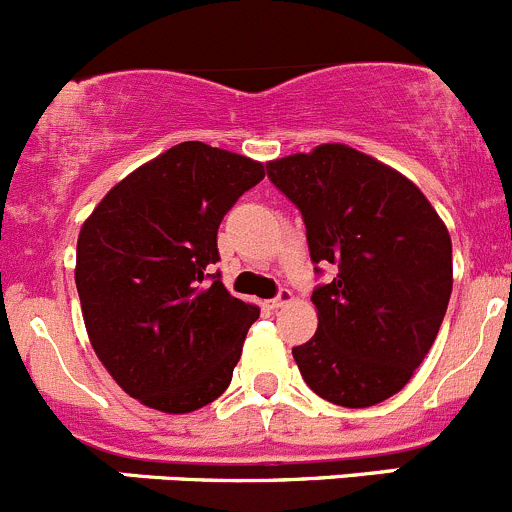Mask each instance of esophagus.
<instances>
[{
	"label": "esophagus",
	"instance_id": "1",
	"mask_svg": "<svg viewBox=\"0 0 512 512\" xmlns=\"http://www.w3.org/2000/svg\"><path fill=\"white\" fill-rule=\"evenodd\" d=\"M287 302H292V292L287 290V287H282V290L277 292V297H272V300H270V307H272V310H277V307L287 305Z\"/></svg>",
	"mask_w": 512,
	"mask_h": 512
}]
</instances>
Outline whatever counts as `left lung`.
<instances>
[{"label":"left lung","instance_id":"1","mask_svg":"<svg viewBox=\"0 0 512 512\" xmlns=\"http://www.w3.org/2000/svg\"><path fill=\"white\" fill-rule=\"evenodd\" d=\"M272 185L302 212L315 272L317 332L292 347L312 393L370 408L408 385L453 292V245L423 192L347 145L267 162Z\"/></svg>","mask_w":512,"mask_h":512}]
</instances>
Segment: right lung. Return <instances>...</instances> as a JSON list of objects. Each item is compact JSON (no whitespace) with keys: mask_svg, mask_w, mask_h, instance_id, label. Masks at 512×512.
I'll return each mask as SVG.
<instances>
[{"mask_svg":"<svg viewBox=\"0 0 512 512\" xmlns=\"http://www.w3.org/2000/svg\"><path fill=\"white\" fill-rule=\"evenodd\" d=\"M265 177L250 157L182 142L107 192L77 240V282L94 352L127 395L162 413L220 398L260 317L225 290L217 230Z\"/></svg>","mask_w":512,"mask_h":512,"instance_id":"obj_1","label":"right lung"}]
</instances>
